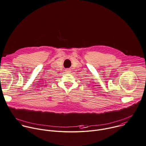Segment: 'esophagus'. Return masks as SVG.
Segmentation results:
<instances>
[{"instance_id":"esophagus-1","label":"esophagus","mask_w":146,"mask_h":146,"mask_svg":"<svg viewBox=\"0 0 146 146\" xmlns=\"http://www.w3.org/2000/svg\"><path fill=\"white\" fill-rule=\"evenodd\" d=\"M66 73H70V72H71V71H70V69H67V70H66Z\"/></svg>"}]
</instances>
